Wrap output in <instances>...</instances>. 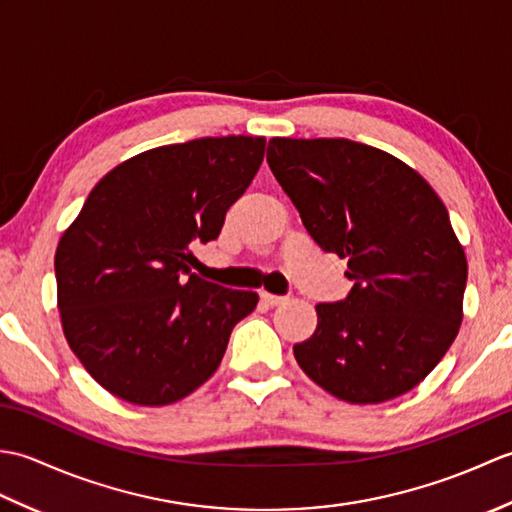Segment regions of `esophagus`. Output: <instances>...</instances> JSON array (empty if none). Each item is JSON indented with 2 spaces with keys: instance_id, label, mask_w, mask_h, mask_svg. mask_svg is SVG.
I'll list each match as a JSON object with an SVG mask.
<instances>
[{
  "instance_id": "esophagus-1",
  "label": "esophagus",
  "mask_w": 512,
  "mask_h": 512,
  "mask_svg": "<svg viewBox=\"0 0 512 512\" xmlns=\"http://www.w3.org/2000/svg\"><path fill=\"white\" fill-rule=\"evenodd\" d=\"M262 301L264 303H268V306H279V303H284L286 301V297H281V295H270V292H262Z\"/></svg>"
}]
</instances>
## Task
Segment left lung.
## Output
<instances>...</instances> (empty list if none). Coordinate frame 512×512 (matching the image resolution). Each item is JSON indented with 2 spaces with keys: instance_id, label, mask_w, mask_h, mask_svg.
<instances>
[{
  "instance_id": "obj_1",
  "label": "left lung",
  "mask_w": 512,
  "mask_h": 512,
  "mask_svg": "<svg viewBox=\"0 0 512 512\" xmlns=\"http://www.w3.org/2000/svg\"><path fill=\"white\" fill-rule=\"evenodd\" d=\"M268 167L354 286L319 303L299 367L332 396L376 405L407 394L447 354L462 323L466 257L447 206L420 173L347 138H273Z\"/></svg>"
}]
</instances>
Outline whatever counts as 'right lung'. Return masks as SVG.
<instances>
[{
	"label": "right lung",
	"mask_w": 512,
	"mask_h": 512,
	"mask_svg": "<svg viewBox=\"0 0 512 512\" xmlns=\"http://www.w3.org/2000/svg\"><path fill=\"white\" fill-rule=\"evenodd\" d=\"M264 149V136L149 149L107 173L61 235L54 275L65 339L110 394L169 405L220 367L259 297L193 275L191 246L220 235Z\"/></svg>",
	"instance_id": "obj_1"
}]
</instances>
